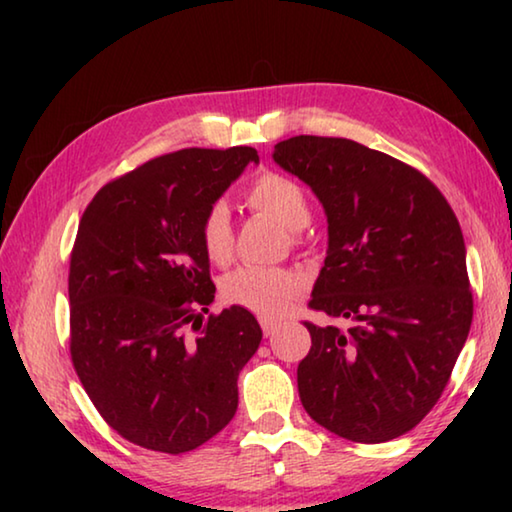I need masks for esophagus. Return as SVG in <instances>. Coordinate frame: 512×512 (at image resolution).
Masks as SVG:
<instances>
[{
    "instance_id": "34e87169",
    "label": "esophagus",
    "mask_w": 512,
    "mask_h": 512,
    "mask_svg": "<svg viewBox=\"0 0 512 512\" xmlns=\"http://www.w3.org/2000/svg\"><path fill=\"white\" fill-rule=\"evenodd\" d=\"M259 325H262L264 336H273L277 329H280V323H277V320H273V318H259Z\"/></svg>"
}]
</instances>
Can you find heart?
<instances>
[{"instance_id": "1", "label": "heart", "mask_w": 512, "mask_h": 512, "mask_svg": "<svg viewBox=\"0 0 512 512\" xmlns=\"http://www.w3.org/2000/svg\"><path fill=\"white\" fill-rule=\"evenodd\" d=\"M244 201L250 210L266 214L291 230V239H298L300 230L311 219L305 189L296 180L280 171H262L246 187ZM198 239L205 257L212 264L223 266L235 253V228L228 207L212 203L207 207ZM305 289V280L298 273L280 266H241L223 277L221 293L225 302L244 307L262 318H282L293 307Z\"/></svg>"}]
</instances>
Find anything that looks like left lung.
<instances>
[{"mask_svg": "<svg viewBox=\"0 0 512 512\" xmlns=\"http://www.w3.org/2000/svg\"><path fill=\"white\" fill-rule=\"evenodd\" d=\"M273 160L327 212L329 250L309 309L348 320H305L300 402L352 443L404 436L440 400L470 334L474 300L456 214L424 173L345 137H291L275 144Z\"/></svg>", "mask_w": 512, "mask_h": 512, "instance_id": "left-lung-1", "label": "left lung"}]
</instances>
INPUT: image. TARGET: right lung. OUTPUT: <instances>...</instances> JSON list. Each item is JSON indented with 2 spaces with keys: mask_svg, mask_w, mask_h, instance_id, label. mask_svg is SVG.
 <instances>
[{
  "mask_svg": "<svg viewBox=\"0 0 512 512\" xmlns=\"http://www.w3.org/2000/svg\"><path fill=\"white\" fill-rule=\"evenodd\" d=\"M250 146L183 149L103 185L69 255V354L85 393L128 443L183 454L237 411V379L262 341L244 307L207 314V207L248 162Z\"/></svg>",
  "mask_w": 512,
  "mask_h": 512,
  "instance_id": "add662e5",
  "label": "right lung"
}]
</instances>
